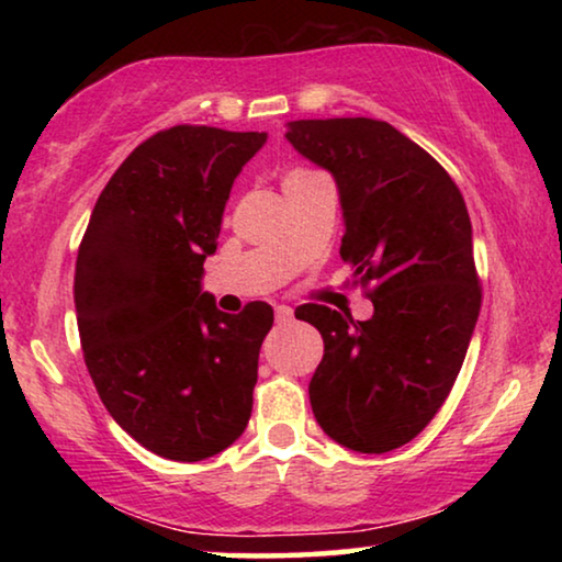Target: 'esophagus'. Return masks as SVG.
Here are the masks:
<instances>
[{"mask_svg":"<svg viewBox=\"0 0 562 562\" xmlns=\"http://www.w3.org/2000/svg\"><path fill=\"white\" fill-rule=\"evenodd\" d=\"M294 319V310L286 304H279L276 306V322H281V325H286V322Z\"/></svg>","mask_w":562,"mask_h":562,"instance_id":"34e87169","label":"esophagus"}]
</instances>
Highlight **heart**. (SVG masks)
Listing matches in <instances>:
<instances>
[{
    "label": "heart",
    "instance_id": "heart-1",
    "mask_svg": "<svg viewBox=\"0 0 562 562\" xmlns=\"http://www.w3.org/2000/svg\"><path fill=\"white\" fill-rule=\"evenodd\" d=\"M304 173H310V171H291V173L286 176V179H283V183L291 181V179H296V176H304Z\"/></svg>",
    "mask_w": 562,
    "mask_h": 562
}]
</instances>
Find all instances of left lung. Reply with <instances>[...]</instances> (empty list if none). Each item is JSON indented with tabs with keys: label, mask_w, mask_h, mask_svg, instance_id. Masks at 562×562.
Listing matches in <instances>:
<instances>
[{
	"label": "left lung",
	"mask_w": 562,
	"mask_h": 562,
	"mask_svg": "<svg viewBox=\"0 0 562 562\" xmlns=\"http://www.w3.org/2000/svg\"><path fill=\"white\" fill-rule=\"evenodd\" d=\"M289 143L335 176L352 266L373 317L304 304L325 356L310 381L319 427L358 452L414 440L448 398L463 366L481 283L463 194L425 148L368 117L289 122Z\"/></svg>",
	"instance_id": "8db88e82"
}]
</instances>
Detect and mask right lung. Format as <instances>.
Wrapping results in <instances>:
<instances>
[{
  "instance_id": "obj_1",
  "label": "right lung",
  "mask_w": 562,
  "mask_h": 562,
  "mask_svg": "<svg viewBox=\"0 0 562 562\" xmlns=\"http://www.w3.org/2000/svg\"><path fill=\"white\" fill-rule=\"evenodd\" d=\"M266 133L176 125L137 145L99 194L74 276L83 363L125 432L194 463L248 427L266 302L225 314L202 291L222 212Z\"/></svg>"
}]
</instances>
